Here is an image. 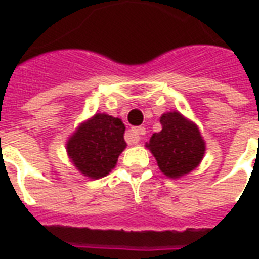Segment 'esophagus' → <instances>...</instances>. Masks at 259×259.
I'll list each match as a JSON object with an SVG mask.
<instances>
[{"instance_id": "esophagus-1", "label": "esophagus", "mask_w": 259, "mask_h": 259, "mask_svg": "<svg viewBox=\"0 0 259 259\" xmlns=\"http://www.w3.org/2000/svg\"><path fill=\"white\" fill-rule=\"evenodd\" d=\"M142 136H145V127H132L130 130H127L125 138L126 142L130 144V145H136L138 142L141 141Z\"/></svg>"}]
</instances>
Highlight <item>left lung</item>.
I'll use <instances>...</instances> for the list:
<instances>
[{
  "mask_svg": "<svg viewBox=\"0 0 259 259\" xmlns=\"http://www.w3.org/2000/svg\"><path fill=\"white\" fill-rule=\"evenodd\" d=\"M160 122L161 132L154 133L145 146L166 177L180 179L201 162L205 153L204 138L196 123L177 110L162 114Z\"/></svg>",
  "mask_w": 259,
  "mask_h": 259,
  "instance_id": "8db88e82",
  "label": "left lung"
}]
</instances>
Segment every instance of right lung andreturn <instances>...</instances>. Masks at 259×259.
Wrapping results in <instances>:
<instances>
[{
	"mask_svg": "<svg viewBox=\"0 0 259 259\" xmlns=\"http://www.w3.org/2000/svg\"><path fill=\"white\" fill-rule=\"evenodd\" d=\"M125 125L119 118L97 113L82 122L66 142L70 161L83 176L101 179L115 168L125 150Z\"/></svg>",
	"mask_w": 259,
	"mask_h": 259,
	"instance_id": "right-lung-1",
	"label": "right lung"
}]
</instances>
